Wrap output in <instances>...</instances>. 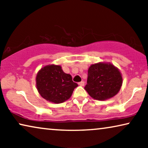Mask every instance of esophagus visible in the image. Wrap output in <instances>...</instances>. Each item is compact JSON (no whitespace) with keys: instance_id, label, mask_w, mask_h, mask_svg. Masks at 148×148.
<instances>
[{"instance_id":"1","label":"esophagus","mask_w":148,"mask_h":148,"mask_svg":"<svg viewBox=\"0 0 148 148\" xmlns=\"http://www.w3.org/2000/svg\"><path fill=\"white\" fill-rule=\"evenodd\" d=\"M78 85L80 86H84V82H81L78 83Z\"/></svg>"}]
</instances>
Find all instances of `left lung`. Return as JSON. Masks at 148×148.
<instances>
[{
    "mask_svg": "<svg viewBox=\"0 0 148 148\" xmlns=\"http://www.w3.org/2000/svg\"><path fill=\"white\" fill-rule=\"evenodd\" d=\"M122 84V74L119 69L110 62H100L89 67L85 90L92 98L104 101L116 96Z\"/></svg>",
    "mask_w": 148,
    "mask_h": 148,
    "instance_id": "obj_1",
    "label": "left lung"
}]
</instances>
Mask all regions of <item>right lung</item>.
<instances>
[{"label":"right lung","mask_w":148,"mask_h":148,"mask_svg":"<svg viewBox=\"0 0 148 148\" xmlns=\"http://www.w3.org/2000/svg\"><path fill=\"white\" fill-rule=\"evenodd\" d=\"M36 88L42 98L48 102L60 104L69 100L78 85L66 74L60 65L48 64L36 75Z\"/></svg>","instance_id":"add662e5"}]
</instances>
